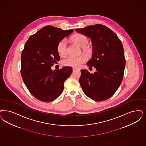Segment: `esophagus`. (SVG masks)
<instances>
[{
  "mask_svg": "<svg viewBox=\"0 0 146 146\" xmlns=\"http://www.w3.org/2000/svg\"><path fill=\"white\" fill-rule=\"evenodd\" d=\"M72 70H73V71H74V70H77V68H76L75 67H73Z\"/></svg>",
  "mask_w": 146,
  "mask_h": 146,
  "instance_id": "esophagus-1",
  "label": "esophagus"
}]
</instances>
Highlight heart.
Listing matches in <instances>:
<instances>
[{"label":"heart","instance_id":"1","mask_svg":"<svg viewBox=\"0 0 146 146\" xmlns=\"http://www.w3.org/2000/svg\"><path fill=\"white\" fill-rule=\"evenodd\" d=\"M72 40L78 45L81 47L86 45L88 42V38L83 35H76L72 37ZM67 42L66 40L64 39L61 40L57 46V50L59 55H64L66 53ZM86 60V58L84 55H79L78 56L69 55L62 60V64L65 66H72L74 67H79Z\"/></svg>","mask_w":146,"mask_h":146}]
</instances>
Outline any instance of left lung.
I'll list each match as a JSON object with an SVG mask.
<instances>
[{
  "label": "left lung",
  "instance_id": "obj_1",
  "mask_svg": "<svg viewBox=\"0 0 146 146\" xmlns=\"http://www.w3.org/2000/svg\"><path fill=\"white\" fill-rule=\"evenodd\" d=\"M76 31L91 38L93 53L87 65L96 70L93 74L81 70L79 82L82 91L93 100H106L115 93L123 79L126 60L122 44L113 31L103 25Z\"/></svg>",
  "mask_w": 146,
  "mask_h": 146
}]
</instances>
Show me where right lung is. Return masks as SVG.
I'll return each mask as SVG.
<instances>
[{
    "label": "right lung",
    "instance_id": "add662e5",
    "mask_svg": "<svg viewBox=\"0 0 146 146\" xmlns=\"http://www.w3.org/2000/svg\"><path fill=\"white\" fill-rule=\"evenodd\" d=\"M73 32L46 26L31 35L25 43L21 56V75L31 94L39 100L53 101L63 92L72 68L52 70L50 67L60 60L57 50L59 42Z\"/></svg>",
    "mask_w": 146,
    "mask_h": 146
}]
</instances>
